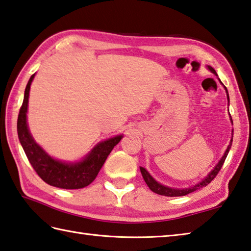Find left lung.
Instances as JSON below:
<instances>
[{"mask_svg":"<svg viewBox=\"0 0 251 251\" xmlns=\"http://www.w3.org/2000/svg\"><path fill=\"white\" fill-rule=\"evenodd\" d=\"M206 68H207V70H210L212 73L215 74L216 76H217V74H216L215 70H214L213 68L210 67V65H207ZM219 81H220V83H221L222 85H223V83L221 82L220 78H219ZM224 88H225V91H226V95H227V100H228V102H229V96H228L227 88H226L225 86H224ZM229 118H230V122H231V124H233V120H231V117H230V116H229ZM233 132H234V130L231 131V138H230L229 144H228V146H227V150L225 151L224 155L222 156V158L219 160V163H217V164L215 165V167H214L213 169H212L209 174H207L206 177L203 178L200 182L196 183L195 186H191V187H189V188H182V189L170 188V187H167V186H164V184L159 183L158 181H156L155 179H154L152 176H151L150 173H149L148 170H146L144 167H140L141 174H142V176H143L144 181L146 182V184H148L149 188H150L151 190H152L153 192L157 193V195H160V196H165V197H182V196H187V195H189V193H191V192H193V191H197L198 189H201V188H203V187L207 186V184H209V183L216 177V175L219 174V172L221 170L222 166H223V164H224V162H225L226 157H227V154H228L229 150H230V146H231V142H233Z\"/></svg>","mask_w":251,"mask_h":251,"instance_id":"obj_1","label":"left lung"}]
</instances>
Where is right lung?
<instances>
[{
  "instance_id": "right-lung-1",
  "label": "right lung",
  "mask_w": 251,
  "mask_h": 251,
  "mask_svg": "<svg viewBox=\"0 0 251 251\" xmlns=\"http://www.w3.org/2000/svg\"><path fill=\"white\" fill-rule=\"evenodd\" d=\"M34 77L35 74H32L27 83L23 105L17 119L18 139L24 152L38 176L50 186L61 189H81L86 187L95 180L108 155L124 138V135L120 134L99 142L82 160L76 163L62 162L53 158L32 138L27 124L28 98Z\"/></svg>"
}]
</instances>
